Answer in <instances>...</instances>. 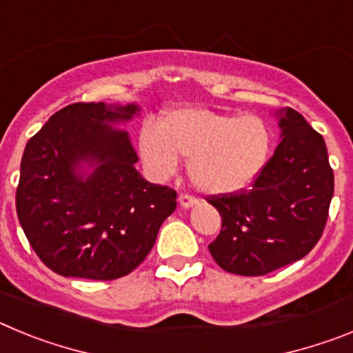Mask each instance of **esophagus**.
<instances>
[{"label": "esophagus", "instance_id": "obj_1", "mask_svg": "<svg viewBox=\"0 0 353 353\" xmlns=\"http://www.w3.org/2000/svg\"><path fill=\"white\" fill-rule=\"evenodd\" d=\"M179 201H180V205H182L183 208L194 207V205L198 203V199H196L192 194H189V192H182V194H180V198H179Z\"/></svg>", "mask_w": 353, "mask_h": 353}]
</instances>
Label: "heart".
<instances>
[{
  "label": "heart",
  "instance_id": "b5f03b06",
  "mask_svg": "<svg viewBox=\"0 0 353 353\" xmlns=\"http://www.w3.org/2000/svg\"><path fill=\"white\" fill-rule=\"evenodd\" d=\"M272 136L261 118L224 114L205 108H183L143 125L139 154L155 179L176 171L179 157L189 159L192 183L210 194L244 189L263 170Z\"/></svg>",
  "mask_w": 353,
  "mask_h": 353
}]
</instances>
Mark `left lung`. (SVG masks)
I'll return each instance as SVG.
<instances>
[{"label": "left lung", "mask_w": 353, "mask_h": 353, "mask_svg": "<svg viewBox=\"0 0 353 353\" xmlns=\"http://www.w3.org/2000/svg\"><path fill=\"white\" fill-rule=\"evenodd\" d=\"M279 127L281 143L249 189L207 198L223 219L208 251L226 272L265 276L301 260L327 224L334 171L322 134L292 108Z\"/></svg>", "instance_id": "8db88e82"}]
</instances>
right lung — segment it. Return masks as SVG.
<instances>
[{
	"label": "right lung",
	"instance_id": "1",
	"mask_svg": "<svg viewBox=\"0 0 353 353\" xmlns=\"http://www.w3.org/2000/svg\"><path fill=\"white\" fill-rule=\"evenodd\" d=\"M138 111L134 104L76 102L52 114L24 148L19 223L37 256L60 276H127L176 208V191L146 182L134 168L139 159L130 136L109 125ZM81 160L97 164L86 181L75 174Z\"/></svg>",
	"mask_w": 353,
	"mask_h": 353
}]
</instances>
